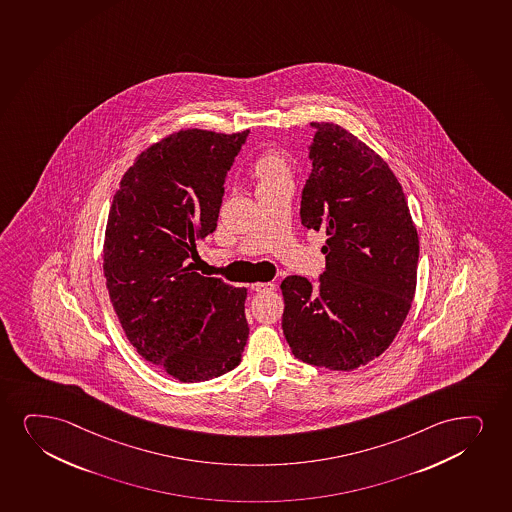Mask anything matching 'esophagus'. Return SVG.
Wrapping results in <instances>:
<instances>
[{
  "mask_svg": "<svg viewBox=\"0 0 512 512\" xmlns=\"http://www.w3.org/2000/svg\"><path fill=\"white\" fill-rule=\"evenodd\" d=\"M250 288H252L253 291H259V293H265V291L274 290V284H272V283H253V284H250Z\"/></svg>",
  "mask_w": 512,
  "mask_h": 512,
  "instance_id": "1",
  "label": "esophagus"
}]
</instances>
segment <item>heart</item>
Instances as JSON below:
<instances>
[{
    "label": "heart",
    "instance_id": "heart-1",
    "mask_svg": "<svg viewBox=\"0 0 512 512\" xmlns=\"http://www.w3.org/2000/svg\"><path fill=\"white\" fill-rule=\"evenodd\" d=\"M252 177L257 188L290 179V158L281 148H265L253 162Z\"/></svg>",
    "mask_w": 512,
    "mask_h": 512
}]
</instances>
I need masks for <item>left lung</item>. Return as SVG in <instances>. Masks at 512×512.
<instances>
[{"mask_svg": "<svg viewBox=\"0 0 512 512\" xmlns=\"http://www.w3.org/2000/svg\"><path fill=\"white\" fill-rule=\"evenodd\" d=\"M302 224L324 229L326 271L281 283L283 333L297 359L366 366L392 345L416 293L419 238L402 186L373 148L335 122H310Z\"/></svg>", "mask_w": 512, "mask_h": 512, "instance_id": "8db88e82", "label": "left lung"}]
</instances>
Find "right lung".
Instances as JSON below:
<instances>
[{"instance_id":"add662e5","label":"right lung","mask_w":512,"mask_h":512,"mask_svg":"<svg viewBox=\"0 0 512 512\" xmlns=\"http://www.w3.org/2000/svg\"><path fill=\"white\" fill-rule=\"evenodd\" d=\"M247 136L167 134L134 158L108 214L103 274L120 326L143 359L183 383L229 373L247 345V288L188 264L217 228L224 179Z\"/></svg>"}]
</instances>
